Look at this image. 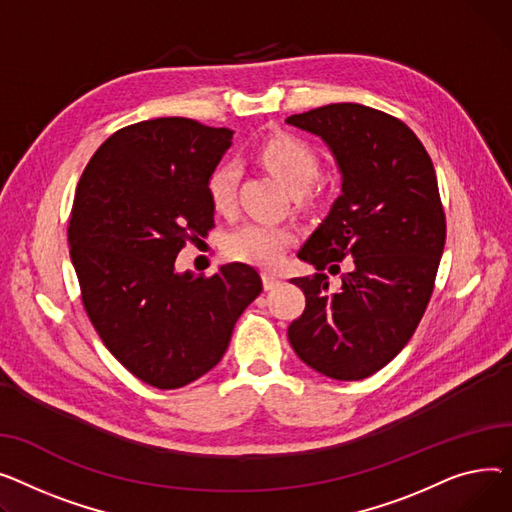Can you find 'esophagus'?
Listing matches in <instances>:
<instances>
[{
    "mask_svg": "<svg viewBox=\"0 0 512 512\" xmlns=\"http://www.w3.org/2000/svg\"><path fill=\"white\" fill-rule=\"evenodd\" d=\"M262 283H264V289L266 291H270V289H275V287H279V283H281V279L277 277V275H273V273H262Z\"/></svg>",
    "mask_w": 512,
    "mask_h": 512,
    "instance_id": "esophagus-1",
    "label": "esophagus"
}]
</instances>
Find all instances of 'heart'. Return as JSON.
<instances>
[{"label":"heart","mask_w":512,"mask_h":512,"mask_svg":"<svg viewBox=\"0 0 512 512\" xmlns=\"http://www.w3.org/2000/svg\"><path fill=\"white\" fill-rule=\"evenodd\" d=\"M256 159L279 182L295 194L306 192L318 177L320 163L314 150L299 138L279 134L256 146ZM237 169L231 163H219L206 177V194L217 213H231L235 206ZM293 242V229L264 221H248L231 229L223 239V252L237 262L256 266H275L287 246Z\"/></svg>","instance_id":"b5f03b06"}]
</instances>
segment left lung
Here are the masks:
<instances>
[{
    "instance_id": "8db88e82",
    "label": "left lung",
    "mask_w": 512,
    "mask_h": 512,
    "mask_svg": "<svg viewBox=\"0 0 512 512\" xmlns=\"http://www.w3.org/2000/svg\"><path fill=\"white\" fill-rule=\"evenodd\" d=\"M287 124L320 136L343 173L333 210L297 252L318 273L291 279L306 308L287 337L316 372L362 380L409 343L432 297L446 239L436 171L407 124L366 105H324ZM324 269L342 275L339 292Z\"/></svg>"
}]
</instances>
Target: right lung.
<instances>
[{"instance_id":"obj_1","label":"right lung","mask_w":512,"mask_h":512,"mask_svg":"<svg viewBox=\"0 0 512 512\" xmlns=\"http://www.w3.org/2000/svg\"><path fill=\"white\" fill-rule=\"evenodd\" d=\"M231 130L157 117L111 134L78 182L68 225L84 310L138 380L182 388L213 370L262 291L248 264L177 275L175 258L215 227L206 177Z\"/></svg>"}]
</instances>
